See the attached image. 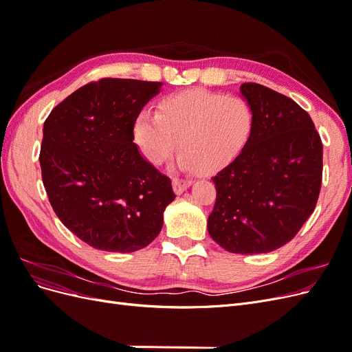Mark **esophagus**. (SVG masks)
<instances>
[{"label":"esophagus","instance_id":"esophagus-1","mask_svg":"<svg viewBox=\"0 0 352 352\" xmlns=\"http://www.w3.org/2000/svg\"><path fill=\"white\" fill-rule=\"evenodd\" d=\"M189 186H190V180L188 179H179V177L173 179V189L177 195L184 194Z\"/></svg>","mask_w":352,"mask_h":352}]
</instances>
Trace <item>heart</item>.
I'll return each instance as SVG.
<instances>
[{
	"mask_svg": "<svg viewBox=\"0 0 352 352\" xmlns=\"http://www.w3.org/2000/svg\"><path fill=\"white\" fill-rule=\"evenodd\" d=\"M254 123L251 104L241 95L189 89L166 97L157 114H138L133 140L151 166H162L179 142V166L208 175L226 167L245 150Z\"/></svg>",
	"mask_w": 352,
	"mask_h": 352,
	"instance_id": "1",
	"label": "heart"
}]
</instances>
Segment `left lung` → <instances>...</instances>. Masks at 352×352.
<instances>
[{"label": "left lung", "mask_w": 352, "mask_h": 352, "mask_svg": "<svg viewBox=\"0 0 352 352\" xmlns=\"http://www.w3.org/2000/svg\"><path fill=\"white\" fill-rule=\"evenodd\" d=\"M254 110L245 150L212 177L217 198L210 236L235 254H263L289 242L316 208L323 145L311 117L285 95L258 83L241 85Z\"/></svg>", "instance_id": "left-lung-1"}]
</instances>
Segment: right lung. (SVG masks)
Returning <instances> with one entry per match:
<instances>
[{
	"label": "right lung",
	"instance_id": "obj_1",
	"mask_svg": "<svg viewBox=\"0 0 352 352\" xmlns=\"http://www.w3.org/2000/svg\"><path fill=\"white\" fill-rule=\"evenodd\" d=\"M162 87L105 78L74 91L44 123L39 163L52 210L92 248H145L176 198L133 142L135 119Z\"/></svg>",
	"mask_w": 352,
	"mask_h": 352
}]
</instances>
